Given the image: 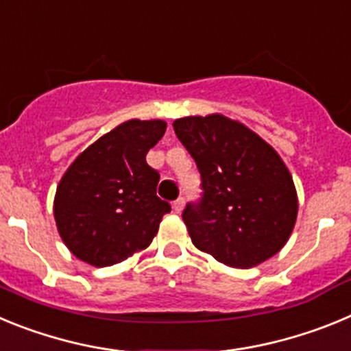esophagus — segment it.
I'll list each match as a JSON object with an SVG mask.
<instances>
[{
  "mask_svg": "<svg viewBox=\"0 0 351 351\" xmlns=\"http://www.w3.org/2000/svg\"><path fill=\"white\" fill-rule=\"evenodd\" d=\"M182 207H184V198H178V200H176V202L172 204V209H173V213H181L182 210Z\"/></svg>",
  "mask_w": 351,
  "mask_h": 351,
  "instance_id": "34e87169",
  "label": "esophagus"
}]
</instances>
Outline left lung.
<instances>
[{
    "mask_svg": "<svg viewBox=\"0 0 351 351\" xmlns=\"http://www.w3.org/2000/svg\"><path fill=\"white\" fill-rule=\"evenodd\" d=\"M172 126L202 176V202L182 213L195 247L235 269L274 256L299 210L291 173L276 149L223 114L181 117Z\"/></svg>",
    "mask_w": 351,
    "mask_h": 351,
    "instance_id": "left-lung-1",
    "label": "left lung"
}]
</instances>
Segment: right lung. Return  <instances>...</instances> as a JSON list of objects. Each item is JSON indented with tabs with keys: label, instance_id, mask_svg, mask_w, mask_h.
Wrapping results in <instances>:
<instances>
[{
	"label": "right lung",
	"instance_id": "right-lung-1",
	"mask_svg": "<svg viewBox=\"0 0 351 351\" xmlns=\"http://www.w3.org/2000/svg\"><path fill=\"white\" fill-rule=\"evenodd\" d=\"M167 130L161 119H128L73 160L56 188L61 241L79 260L108 267L153 243L170 206L156 197L160 173L145 154Z\"/></svg>",
	"mask_w": 351,
	"mask_h": 351
}]
</instances>
